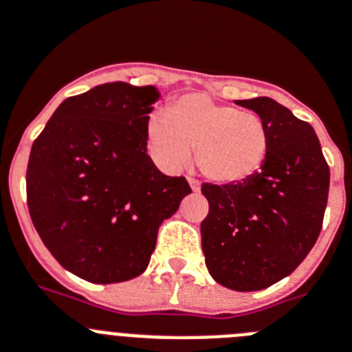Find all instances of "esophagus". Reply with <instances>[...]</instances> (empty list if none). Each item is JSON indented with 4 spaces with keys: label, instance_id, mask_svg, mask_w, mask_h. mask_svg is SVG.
<instances>
[{
    "label": "esophagus",
    "instance_id": "1",
    "mask_svg": "<svg viewBox=\"0 0 352 352\" xmlns=\"http://www.w3.org/2000/svg\"><path fill=\"white\" fill-rule=\"evenodd\" d=\"M188 185H190V188L193 190V192H199V190H201V183H199L197 179L188 178Z\"/></svg>",
    "mask_w": 352,
    "mask_h": 352
}]
</instances>
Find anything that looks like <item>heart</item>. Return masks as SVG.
<instances>
[{"mask_svg": "<svg viewBox=\"0 0 352 352\" xmlns=\"http://www.w3.org/2000/svg\"><path fill=\"white\" fill-rule=\"evenodd\" d=\"M146 134L151 153L169 170L188 166L197 148L202 174L218 185L246 182L269 155V129L260 115L202 92L182 96L169 113H151Z\"/></svg>", "mask_w": 352, "mask_h": 352, "instance_id": "obj_1", "label": "heart"}]
</instances>
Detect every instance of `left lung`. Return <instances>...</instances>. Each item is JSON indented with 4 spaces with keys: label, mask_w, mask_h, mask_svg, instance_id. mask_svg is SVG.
<instances>
[{
    "label": "left lung",
    "mask_w": 352,
    "mask_h": 352,
    "mask_svg": "<svg viewBox=\"0 0 352 352\" xmlns=\"http://www.w3.org/2000/svg\"><path fill=\"white\" fill-rule=\"evenodd\" d=\"M269 129V155L254 176L204 183L209 212L201 223L206 267L216 283L258 292L304 262L323 227L330 167L314 129L270 98L235 101Z\"/></svg>",
    "instance_id": "8db88e82"
}]
</instances>
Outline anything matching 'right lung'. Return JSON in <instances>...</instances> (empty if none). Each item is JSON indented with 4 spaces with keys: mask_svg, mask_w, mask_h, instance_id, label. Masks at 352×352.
Returning a JSON list of instances; mask_svg holds the SVG:
<instances>
[{
    "mask_svg": "<svg viewBox=\"0 0 352 352\" xmlns=\"http://www.w3.org/2000/svg\"><path fill=\"white\" fill-rule=\"evenodd\" d=\"M157 87L102 83L64 99L29 155L25 188L34 228L71 274L96 285L146 270L164 220L192 190L146 153Z\"/></svg>",
    "mask_w": 352,
    "mask_h": 352,
    "instance_id": "add662e5",
    "label": "right lung"
}]
</instances>
